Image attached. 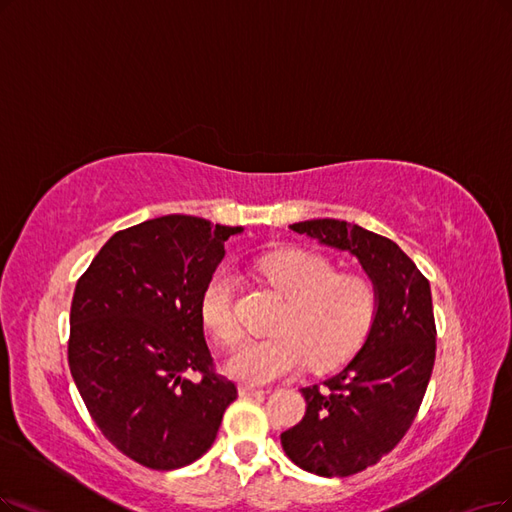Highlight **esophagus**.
<instances>
[{
    "instance_id": "1",
    "label": "esophagus",
    "mask_w": 512,
    "mask_h": 512,
    "mask_svg": "<svg viewBox=\"0 0 512 512\" xmlns=\"http://www.w3.org/2000/svg\"><path fill=\"white\" fill-rule=\"evenodd\" d=\"M238 392H240V396H255V394H266L268 390H263V388H255V386H246V384H242V386L238 388Z\"/></svg>"
}]
</instances>
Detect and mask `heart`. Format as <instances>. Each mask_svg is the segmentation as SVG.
Instances as JSON below:
<instances>
[{
    "label": "heart",
    "instance_id": "heart-1",
    "mask_svg": "<svg viewBox=\"0 0 512 512\" xmlns=\"http://www.w3.org/2000/svg\"><path fill=\"white\" fill-rule=\"evenodd\" d=\"M257 274L285 299L272 337L244 339L227 369L249 384H270L299 371L331 369L363 344L377 308L373 280L356 272H335L312 251L285 249L261 257ZM234 276L215 272L200 295V318L217 344L232 346L240 325L234 312Z\"/></svg>",
    "mask_w": 512,
    "mask_h": 512
}]
</instances>
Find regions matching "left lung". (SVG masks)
Segmentation results:
<instances>
[{
  "label": "left lung",
  "instance_id": "8db88e82",
  "mask_svg": "<svg viewBox=\"0 0 512 512\" xmlns=\"http://www.w3.org/2000/svg\"><path fill=\"white\" fill-rule=\"evenodd\" d=\"M291 230L352 253L377 291L361 352L323 386L301 388L304 420L280 434L282 449L299 468L350 477L399 445L420 411L437 356L430 282L399 244L361 225L312 219Z\"/></svg>",
  "mask_w": 512,
  "mask_h": 512
}]
</instances>
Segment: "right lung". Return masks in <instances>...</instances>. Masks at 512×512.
Wrapping results in <instances>:
<instances>
[{"mask_svg": "<svg viewBox=\"0 0 512 512\" xmlns=\"http://www.w3.org/2000/svg\"><path fill=\"white\" fill-rule=\"evenodd\" d=\"M238 232L189 215L149 219L113 234L75 285L73 382L103 437L141 466L196 462L236 401L208 352L200 295Z\"/></svg>", "mask_w": 512, "mask_h": 512, "instance_id": "right-lung-1", "label": "right lung"}]
</instances>
